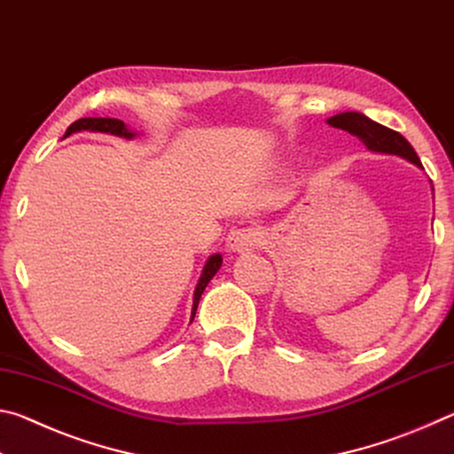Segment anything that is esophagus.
<instances>
[{"label":"esophagus","mask_w":454,"mask_h":454,"mask_svg":"<svg viewBox=\"0 0 454 454\" xmlns=\"http://www.w3.org/2000/svg\"><path fill=\"white\" fill-rule=\"evenodd\" d=\"M264 242V232L258 226L234 228L228 236V248L234 252H248Z\"/></svg>","instance_id":"1"}]
</instances>
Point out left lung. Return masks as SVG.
<instances>
[{
  "instance_id": "obj_1",
  "label": "left lung",
  "mask_w": 454,
  "mask_h": 454,
  "mask_svg": "<svg viewBox=\"0 0 454 454\" xmlns=\"http://www.w3.org/2000/svg\"><path fill=\"white\" fill-rule=\"evenodd\" d=\"M328 124L333 128H340L352 136H356L368 150L396 153V156L409 160V162L422 168L417 152H414V148L404 136L395 132V129L379 124V121H372L371 118H366L364 114H358V112L336 114V116L328 118Z\"/></svg>"
}]
</instances>
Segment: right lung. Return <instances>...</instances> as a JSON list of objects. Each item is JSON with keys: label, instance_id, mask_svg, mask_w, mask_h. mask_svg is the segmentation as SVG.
I'll return each instance as SVG.
<instances>
[{"label": "right lung", "instance_id": "add662e5", "mask_svg": "<svg viewBox=\"0 0 454 454\" xmlns=\"http://www.w3.org/2000/svg\"><path fill=\"white\" fill-rule=\"evenodd\" d=\"M80 129H91V132H110V134H116V136H124V137H132L134 136V132H129L124 121L118 120V118H80V120H75L70 128H67L66 136H70L74 132H80ZM220 266H222V256L220 254L210 256L208 262H206L204 272H202V276H200V282H198L196 292H194L192 320H194V317H196L200 296H202L204 288L208 286V282L212 280V276L218 272Z\"/></svg>", "mask_w": 454, "mask_h": 454}]
</instances>
